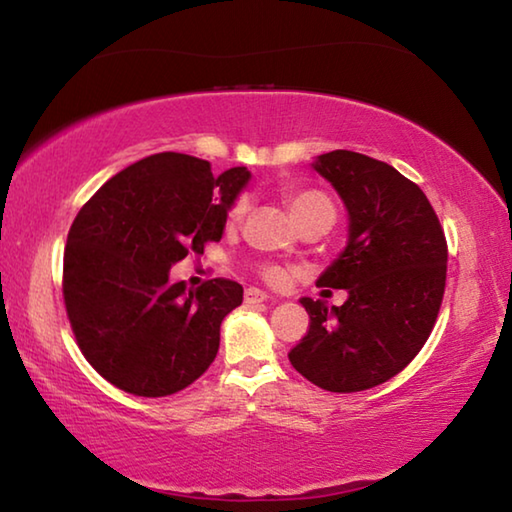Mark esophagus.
Segmentation results:
<instances>
[{"label":"esophagus","mask_w":512,"mask_h":512,"mask_svg":"<svg viewBox=\"0 0 512 512\" xmlns=\"http://www.w3.org/2000/svg\"><path fill=\"white\" fill-rule=\"evenodd\" d=\"M246 302L250 305V302H264V300H268V296L266 293L262 291V289H255V287H250V289H246Z\"/></svg>","instance_id":"esophagus-1"}]
</instances>
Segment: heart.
I'll use <instances>...</instances> for the list:
<instances>
[{
  "label": "heart",
  "instance_id": "b5f03b06",
  "mask_svg": "<svg viewBox=\"0 0 512 512\" xmlns=\"http://www.w3.org/2000/svg\"><path fill=\"white\" fill-rule=\"evenodd\" d=\"M287 205L293 214V219L302 221V219H309V216H329V219L334 221V205L332 201L325 194L314 192V189H300V192H287ZM248 210V201L244 196L237 198L235 203H232L230 212H228V221L230 223H237L244 219V214ZM262 277L266 282L271 284H282L287 280V271L280 266H264L262 268Z\"/></svg>",
  "mask_w": 512,
  "mask_h": 512
}]
</instances>
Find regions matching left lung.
Wrapping results in <instances>:
<instances>
[{
	"label": "left lung",
	"instance_id": "8db88e82",
	"mask_svg": "<svg viewBox=\"0 0 512 512\" xmlns=\"http://www.w3.org/2000/svg\"><path fill=\"white\" fill-rule=\"evenodd\" d=\"M348 212V241L316 280L345 289L341 307L300 298L309 332L291 366L332 393L379 386L409 366L436 323L447 277L443 228L422 189L391 164L354 151L311 162Z\"/></svg>",
	"mask_w": 512,
	"mask_h": 512
}]
</instances>
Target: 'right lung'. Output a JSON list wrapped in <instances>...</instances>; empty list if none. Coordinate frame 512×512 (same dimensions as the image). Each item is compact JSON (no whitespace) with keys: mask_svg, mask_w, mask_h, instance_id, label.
Instances as JSON below:
<instances>
[{"mask_svg":"<svg viewBox=\"0 0 512 512\" xmlns=\"http://www.w3.org/2000/svg\"><path fill=\"white\" fill-rule=\"evenodd\" d=\"M246 167L214 176L185 153H155L112 176L69 228L63 296L83 357L112 386L167 397L203 375L244 287L171 282L173 264L223 237Z\"/></svg>","mask_w":512,"mask_h":512,"instance_id":"1","label":"right lung"}]
</instances>
